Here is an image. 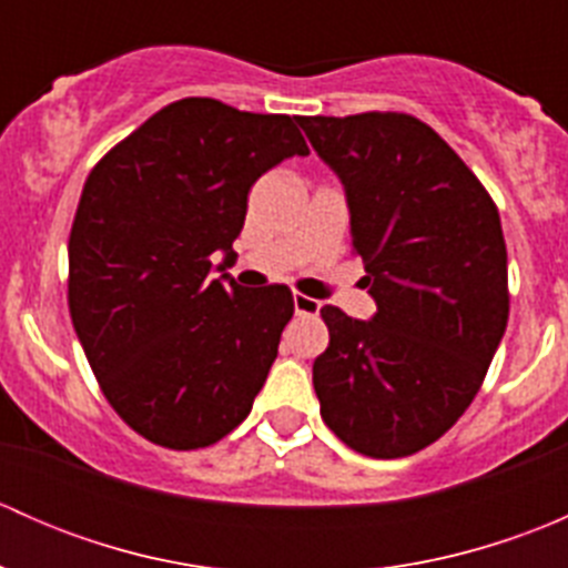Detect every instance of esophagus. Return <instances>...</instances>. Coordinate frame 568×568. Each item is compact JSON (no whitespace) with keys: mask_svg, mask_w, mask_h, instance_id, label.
<instances>
[{"mask_svg":"<svg viewBox=\"0 0 568 568\" xmlns=\"http://www.w3.org/2000/svg\"><path fill=\"white\" fill-rule=\"evenodd\" d=\"M294 311H296V316H318L321 302L313 300V296L294 294Z\"/></svg>","mask_w":568,"mask_h":568,"instance_id":"obj_1","label":"esophagus"}]
</instances>
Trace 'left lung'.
Segmentation results:
<instances>
[{
	"label": "left lung",
	"instance_id": "left-lung-1",
	"mask_svg": "<svg viewBox=\"0 0 568 568\" xmlns=\"http://www.w3.org/2000/svg\"><path fill=\"white\" fill-rule=\"evenodd\" d=\"M346 189L371 321L321 307V417L374 459L437 443L473 404L508 324V255L495 200L459 153L404 112L300 118Z\"/></svg>",
	"mask_w": 568,
	"mask_h": 568
}]
</instances>
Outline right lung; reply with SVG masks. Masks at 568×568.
I'll return each mask as SVG.
<instances>
[{"label": "right lung", "mask_w": 568, "mask_h": 568, "mask_svg": "<svg viewBox=\"0 0 568 568\" xmlns=\"http://www.w3.org/2000/svg\"><path fill=\"white\" fill-rule=\"evenodd\" d=\"M307 153L288 114L181 99L90 170L68 239V307L106 400L151 443L209 448L250 415L294 296L242 288L225 268L252 183Z\"/></svg>", "instance_id": "add662e5"}]
</instances>
